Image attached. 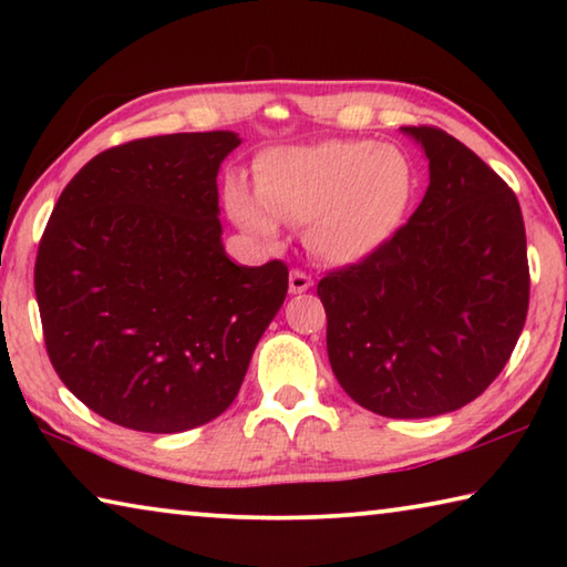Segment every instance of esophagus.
I'll return each instance as SVG.
<instances>
[{"mask_svg": "<svg viewBox=\"0 0 567 567\" xmlns=\"http://www.w3.org/2000/svg\"><path fill=\"white\" fill-rule=\"evenodd\" d=\"M312 287V277H307L305 272L300 270H292L290 272V292L292 295H302Z\"/></svg>", "mask_w": 567, "mask_h": 567, "instance_id": "34e87169", "label": "esophagus"}]
</instances>
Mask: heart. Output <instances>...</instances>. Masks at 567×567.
Listing matches in <instances>:
<instances>
[{
	"label": "heart",
	"instance_id": "heart-1",
	"mask_svg": "<svg viewBox=\"0 0 567 567\" xmlns=\"http://www.w3.org/2000/svg\"><path fill=\"white\" fill-rule=\"evenodd\" d=\"M415 189V165L400 147L328 140L267 150L255 162V192L243 179L229 182L227 209L265 245L280 239V223L307 225L315 257L350 267L395 237Z\"/></svg>",
	"mask_w": 567,
	"mask_h": 567
}]
</instances>
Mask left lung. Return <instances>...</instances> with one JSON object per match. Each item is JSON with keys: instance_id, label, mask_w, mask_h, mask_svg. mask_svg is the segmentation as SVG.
<instances>
[{"instance_id": "left-lung-1", "label": "left lung", "mask_w": 567, "mask_h": 567, "mask_svg": "<svg viewBox=\"0 0 567 567\" xmlns=\"http://www.w3.org/2000/svg\"><path fill=\"white\" fill-rule=\"evenodd\" d=\"M430 185L390 243L318 285L342 390L382 417L460 410L501 375L520 338L530 272L517 197L463 142L400 127Z\"/></svg>"}]
</instances>
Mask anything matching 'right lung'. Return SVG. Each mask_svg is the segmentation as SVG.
Masks as SVG:
<instances>
[{"instance_id":"right-lung-1","label":"right lung","mask_w":567,"mask_h":567,"mask_svg":"<svg viewBox=\"0 0 567 567\" xmlns=\"http://www.w3.org/2000/svg\"><path fill=\"white\" fill-rule=\"evenodd\" d=\"M239 134L179 132L90 159L56 199L34 265L44 344L90 410L185 433L233 405L287 295V267L227 257L217 172Z\"/></svg>"}]
</instances>
